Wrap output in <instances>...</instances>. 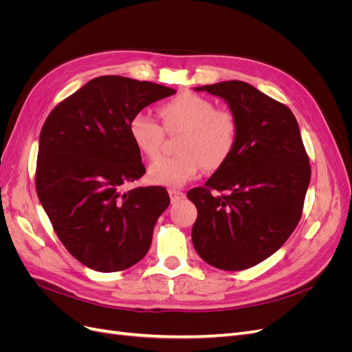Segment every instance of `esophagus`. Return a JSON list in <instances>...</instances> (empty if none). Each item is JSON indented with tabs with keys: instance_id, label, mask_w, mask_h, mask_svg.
Returning a JSON list of instances; mask_svg holds the SVG:
<instances>
[{
	"instance_id": "esophagus-1",
	"label": "esophagus",
	"mask_w": 352,
	"mask_h": 352,
	"mask_svg": "<svg viewBox=\"0 0 352 352\" xmlns=\"http://www.w3.org/2000/svg\"><path fill=\"white\" fill-rule=\"evenodd\" d=\"M168 195H170V199H172V202H177L182 198H185V194L180 192V190H177V189H168Z\"/></svg>"
}]
</instances>
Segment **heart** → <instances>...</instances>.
<instances>
[{"label": "heart", "mask_w": 352, "mask_h": 352, "mask_svg": "<svg viewBox=\"0 0 352 352\" xmlns=\"http://www.w3.org/2000/svg\"><path fill=\"white\" fill-rule=\"evenodd\" d=\"M164 129L182 132L177 155L162 157L148 168L153 185L179 188L197 177L202 167L217 170L228 163L236 148L239 124L235 114L216 109L214 102L194 92L180 94L160 105ZM129 135L136 150L146 158H155L162 150L164 131L145 113H136L129 122Z\"/></svg>", "instance_id": "obj_1"}]
</instances>
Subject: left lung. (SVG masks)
<instances>
[{"label":"left lung","mask_w":352,"mask_h":352,"mask_svg":"<svg viewBox=\"0 0 352 352\" xmlns=\"http://www.w3.org/2000/svg\"><path fill=\"white\" fill-rule=\"evenodd\" d=\"M195 91L225 100L239 135L228 163L186 195L198 211L192 243L212 267L250 269L278 251L301 219L311 168L300 127L285 104L250 83L225 80Z\"/></svg>","instance_id":"left-lung-1"}]
</instances>
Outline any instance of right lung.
<instances>
[{"mask_svg":"<svg viewBox=\"0 0 352 352\" xmlns=\"http://www.w3.org/2000/svg\"><path fill=\"white\" fill-rule=\"evenodd\" d=\"M173 94L153 82L100 76L61 101L42 126L38 198L61 243L92 270L129 269L151 247L170 198L163 186L122 192L145 173L129 122Z\"/></svg>","mask_w":352,"mask_h":352,"instance_id":"add662e5","label":"right lung"}]
</instances>
